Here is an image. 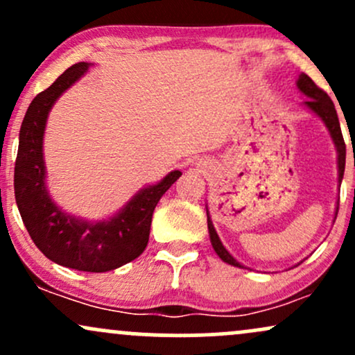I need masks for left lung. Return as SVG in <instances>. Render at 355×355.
<instances>
[{
	"label": "left lung",
	"instance_id": "1",
	"mask_svg": "<svg viewBox=\"0 0 355 355\" xmlns=\"http://www.w3.org/2000/svg\"><path fill=\"white\" fill-rule=\"evenodd\" d=\"M297 87H299V89L304 93V95L309 96V100L305 101V107H307L309 110H312L315 115H319L322 118V121L325 123V126H327L329 132H331L334 144H336V146H337V153H339V182H342V177H344V168H345V141H344V137H342V130H340L339 116H337L336 107H334L332 100L329 98L327 93H325L322 88L317 87V85L313 83V81L309 78L307 75H304V73L299 76V80H297ZM337 210H336V217H337ZM207 225H209L211 247H214V250L217 252V255L220 257V259H222L223 262L230 263V266L243 267V266H240L237 260H235L234 257L227 252V248L222 245L217 232H215V229H214V223H211V220L209 217V211H207Z\"/></svg>",
	"mask_w": 355,
	"mask_h": 355
}]
</instances>
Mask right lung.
Here are the masks:
<instances>
[{"label": "right lung", "instance_id": "obj_1", "mask_svg": "<svg viewBox=\"0 0 355 355\" xmlns=\"http://www.w3.org/2000/svg\"><path fill=\"white\" fill-rule=\"evenodd\" d=\"M89 63L73 64L51 87L35 96L19 130L15 164V198L35 245L58 266L83 272H108L144 254L152 215L162 195L182 172L173 170L160 183L146 187L115 217L87 222L67 215L51 202L44 187L43 135L48 113L61 93L88 70Z\"/></svg>", "mask_w": 355, "mask_h": 355}]
</instances>
